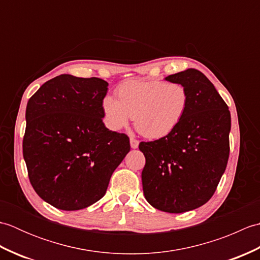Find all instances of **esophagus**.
Wrapping results in <instances>:
<instances>
[{
	"instance_id": "1",
	"label": "esophagus",
	"mask_w": 260,
	"mask_h": 260,
	"mask_svg": "<svg viewBox=\"0 0 260 260\" xmlns=\"http://www.w3.org/2000/svg\"><path fill=\"white\" fill-rule=\"evenodd\" d=\"M131 147L132 148H137V147H139V141H137V140H135V139H133V137H132V139H131Z\"/></svg>"
}]
</instances>
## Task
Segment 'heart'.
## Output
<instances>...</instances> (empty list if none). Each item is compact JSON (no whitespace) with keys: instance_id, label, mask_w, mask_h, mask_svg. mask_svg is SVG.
I'll return each mask as SVG.
<instances>
[{"instance_id":"b5f03b06","label":"heart","mask_w":260,"mask_h":260,"mask_svg":"<svg viewBox=\"0 0 260 260\" xmlns=\"http://www.w3.org/2000/svg\"><path fill=\"white\" fill-rule=\"evenodd\" d=\"M116 95L118 99L107 95L102 102L107 126L119 131L134 117L137 131L148 139L172 133L189 106V92L179 82L126 80L116 88Z\"/></svg>"}]
</instances>
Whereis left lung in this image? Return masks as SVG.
<instances>
[{
  "mask_svg": "<svg viewBox=\"0 0 260 260\" xmlns=\"http://www.w3.org/2000/svg\"><path fill=\"white\" fill-rule=\"evenodd\" d=\"M165 80L186 88L189 106L172 133L140 143L146 159L142 183L152 207L182 213L203 206L217 189L229 158L231 117L227 104L201 71L190 68Z\"/></svg>",
  "mask_w": 260,
  "mask_h": 260,
  "instance_id": "obj_1",
  "label": "left lung"
}]
</instances>
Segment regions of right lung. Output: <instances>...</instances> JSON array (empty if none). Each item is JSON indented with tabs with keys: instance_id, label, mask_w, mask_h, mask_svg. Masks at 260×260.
I'll list each match as a JSON object with an SVG mask.
<instances>
[{
	"instance_id": "add662e5",
	"label": "right lung",
	"mask_w": 260,
	"mask_h": 260,
	"mask_svg": "<svg viewBox=\"0 0 260 260\" xmlns=\"http://www.w3.org/2000/svg\"><path fill=\"white\" fill-rule=\"evenodd\" d=\"M108 82L60 75L26 105L23 157L33 189L52 207L74 211L105 196L129 152V139L103 123Z\"/></svg>"
}]
</instances>
